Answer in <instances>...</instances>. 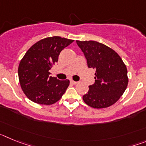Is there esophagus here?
Instances as JSON below:
<instances>
[{"label": "esophagus", "instance_id": "1", "mask_svg": "<svg viewBox=\"0 0 146 146\" xmlns=\"http://www.w3.org/2000/svg\"><path fill=\"white\" fill-rule=\"evenodd\" d=\"M71 82H72V83H73V84H74V85H76V84H77V83H78V82H77V81H74V80H71Z\"/></svg>", "mask_w": 146, "mask_h": 146}]
</instances>
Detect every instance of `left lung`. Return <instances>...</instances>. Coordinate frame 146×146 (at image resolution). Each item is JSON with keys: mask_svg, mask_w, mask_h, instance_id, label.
I'll list each match as a JSON object with an SVG mask.
<instances>
[{"mask_svg": "<svg viewBox=\"0 0 146 146\" xmlns=\"http://www.w3.org/2000/svg\"><path fill=\"white\" fill-rule=\"evenodd\" d=\"M85 55L88 68L96 69L95 82L89 86L83 101L94 108L111 106L120 99L128 85L127 69L113 49L96 41H76Z\"/></svg>", "mask_w": 146, "mask_h": 146, "instance_id": "1", "label": "left lung"}]
</instances>
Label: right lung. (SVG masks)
I'll return each instance as SVG.
<instances>
[{"mask_svg":"<svg viewBox=\"0 0 146 146\" xmlns=\"http://www.w3.org/2000/svg\"><path fill=\"white\" fill-rule=\"evenodd\" d=\"M74 40L60 36L43 38L26 52L18 67L20 86L32 102L50 105L57 102L69 86V80H59L50 76L60 52Z\"/></svg>","mask_w":146,"mask_h":146,"instance_id":"1","label":"right lung"}]
</instances>
